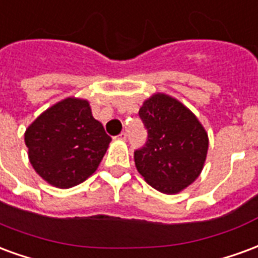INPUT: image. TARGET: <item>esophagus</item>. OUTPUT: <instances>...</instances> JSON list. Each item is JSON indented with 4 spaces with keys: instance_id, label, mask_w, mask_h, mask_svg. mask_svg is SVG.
<instances>
[{
    "instance_id": "34e87169",
    "label": "esophagus",
    "mask_w": 258,
    "mask_h": 258,
    "mask_svg": "<svg viewBox=\"0 0 258 258\" xmlns=\"http://www.w3.org/2000/svg\"><path fill=\"white\" fill-rule=\"evenodd\" d=\"M117 140L125 141V140H127V134H125V133H121V134H120V135H118V137H117Z\"/></svg>"
}]
</instances>
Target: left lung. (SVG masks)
I'll list each match as a JSON object with an SVG mask.
<instances>
[{
  "mask_svg": "<svg viewBox=\"0 0 258 258\" xmlns=\"http://www.w3.org/2000/svg\"><path fill=\"white\" fill-rule=\"evenodd\" d=\"M140 117L148 141L134 152L135 167L152 188L179 194L205 167L209 135L199 118L173 96L156 92L144 101Z\"/></svg>",
  "mask_w": 258,
  "mask_h": 258,
  "instance_id": "left-lung-1",
  "label": "left lung"
}]
</instances>
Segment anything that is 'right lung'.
I'll return each mask as SVG.
<instances>
[{
    "mask_svg": "<svg viewBox=\"0 0 258 258\" xmlns=\"http://www.w3.org/2000/svg\"><path fill=\"white\" fill-rule=\"evenodd\" d=\"M112 138L94 118L90 102L69 96L26 128L29 160L45 182L68 189L95 173Z\"/></svg>",
    "mask_w": 258,
    "mask_h": 258,
    "instance_id": "1",
    "label": "right lung"
}]
</instances>
